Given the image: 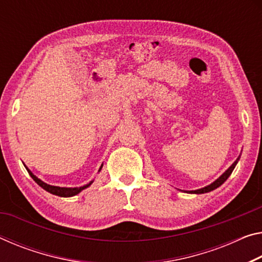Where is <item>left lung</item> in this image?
Returning a JSON list of instances; mask_svg holds the SVG:
<instances>
[{"mask_svg": "<svg viewBox=\"0 0 262 262\" xmlns=\"http://www.w3.org/2000/svg\"><path fill=\"white\" fill-rule=\"evenodd\" d=\"M239 159H240V156L238 157V159H236V161H234V163L231 165L230 168H228L225 172L223 173V175L218 178L217 181H214L212 184H210V185H207V186H205V188H203V189H199V190H194V191H190L191 193H205V192H209V191H212V190H214V189H217L218 186H221L224 182H225L227 178H228V176L231 175L232 173V171H233V169L235 168V165H236V163H238V161H239Z\"/></svg>", "mask_w": 262, "mask_h": 262, "instance_id": "8db88e82", "label": "left lung"}]
</instances>
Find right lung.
<instances>
[{
  "label": "right lung",
  "instance_id": "obj_1",
  "mask_svg": "<svg viewBox=\"0 0 262 262\" xmlns=\"http://www.w3.org/2000/svg\"><path fill=\"white\" fill-rule=\"evenodd\" d=\"M101 168H102V165L100 167V169ZM100 169H99V170H100ZM27 170H28L29 175L32 177V180H34L37 184H38L39 186H41V188H43L44 190H47L48 192L52 193V194H56V196H60V197H72V196H76L77 193L80 192L81 190L86 189L87 186L91 185V183H92V182H91L90 184L84 185V186H80V188H59V186H53V185H49L47 183H44V182H41L40 180H38V178H37L34 175V173H32L28 168H27Z\"/></svg>",
  "mask_w": 262,
  "mask_h": 262
}]
</instances>
